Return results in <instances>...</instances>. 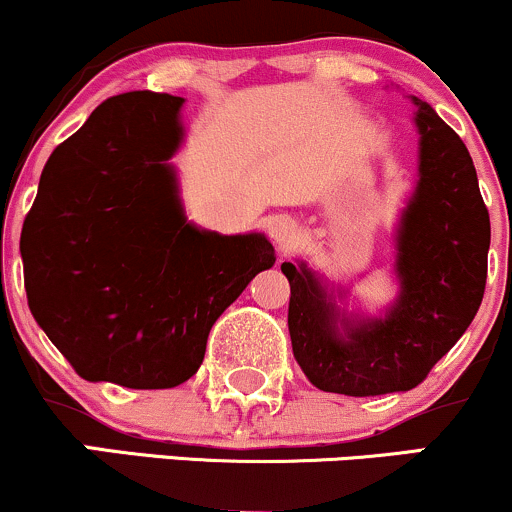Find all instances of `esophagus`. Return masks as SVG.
<instances>
[{
	"mask_svg": "<svg viewBox=\"0 0 512 512\" xmlns=\"http://www.w3.org/2000/svg\"><path fill=\"white\" fill-rule=\"evenodd\" d=\"M267 231H269V238H272L279 248H286V245L296 238V221L284 214L272 216L267 223Z\"/></svg>",
	"mask_w": 512,
	"mask_h": 512,
	"instance_id": "esophagus-1",
	"label": "esophagus"
}]
</instances>
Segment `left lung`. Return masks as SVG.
I'll return each instance as SVG.
<instances>
[{"mask_svg":"<svg viewBox=\"0 0 512 512\" xmlns=\"http://www.w3.org/2000/svg\"><path fill=\"white\" fill-rule=\"evenodd\" d=\"M409 98L419 178L395 228V301L380 315L349 313V289L330 286L303 260L281 264L293 356L322 392L411 390L472 325L484 298L491 223L472 156L431 105Z\"/></svg>","mask_w":512,"mask_h":512,"instance_id":"left-lung-1","label":"left lung"}]
</instances>
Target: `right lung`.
<instances>
[{
    "label": "right lung",
    "mask_w": 512,
    "mask_h": 512,
    "mask_svg": "<svg viewBox=\"0 0 512 512\" xmlns=\"http://www.w3.org/2000/svg\"><path fill=\"white\" fill-rule=\"evenodd\" d=\"M185 98L134 91L98 105L52 151L21 233L28 308L81 378L132 390L185 383L211 325L274 267L264 233L187 221L170 158Z\"/></svg>",
    "instance_id": "obj_1"
}]
</instances>
